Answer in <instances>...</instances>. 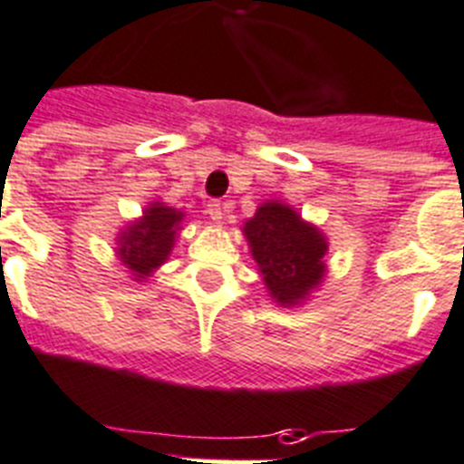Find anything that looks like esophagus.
Masks as SVG:
<instances>
[{"label": "esophagus", "mask_w": 464, "mask_h": 464, "mask_svg": "<svg viewBox=\"0 0 464 464\" xmlns=\"http://www.w3.org/2000/svg\"><path fill=\"white\" fill-rule=\"evenodd\" d=\"M206 213H208V218H211L213 223H220V220H223V206H220V201H211V204H208V208H206Z\"/></svg>", "instance_id": "obj_1"}]
</instances>
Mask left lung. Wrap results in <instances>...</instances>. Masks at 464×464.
<instances>
[{
	"mask_svg": "<svg viewBox=\"0 0 464 464\" xmlns=\"http://www.w3.org/2000/svg\"><path fill=\"white\" fill-rule=\"evenodd\" d=\"M253 260L275 303L291 307L303 303L326 275V237L304 223L291 206L265 201L244 223Z\"/></svg>",
	"mask_w": 464,
	"mask_h": 464,
	"instance_id": "left-lung-1",
	"label": "left lung"
}]
</instances>
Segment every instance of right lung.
Segmentation results:
<instances>
[{
	"mask_svg": "<svg viewBox=\"0 0 464 464\" xmlns=\"http://www.w3.org/2000/svg\"><path fill=\"white\" fill-rule=\"evenodd\" d=\"M183 216L185 213L178 208L154 201L142 211L140 220L119 232L117 256L129 267L133 279H148L160 265L166 263L180 232Z\"/></svg>",
	"mask_w": 464,
	"mask_h": 464,
	"instance_id": "add662e5",
	"label": "right lung"
}]
</instances>
